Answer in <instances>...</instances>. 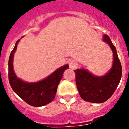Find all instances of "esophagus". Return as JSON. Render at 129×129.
<instances>
[{
  "label": "esophagus",
  "instance_id": "obj_1",
  "mask_svg": "<svg viewBox=\"0 0 129 129\" xmlns=\"http://www.w3.org/2000/svg\"><path fill=\"white\" fill-rule=\"evenodd\" d=\"M68 64H69V66H70V68L71 69H74L77 66V63L76 61L73 60V59H70L68 61Z\"/></svg>",
  "mask_w": 129,
  "mask_h": 129
}]
</instances>
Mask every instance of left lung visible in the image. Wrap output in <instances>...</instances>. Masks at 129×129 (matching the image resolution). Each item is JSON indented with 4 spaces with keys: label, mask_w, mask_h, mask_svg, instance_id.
Masks as SVG:
<instances>
[{
    "label": "left lung",
    "mask_w": 129,
    "mask_h": 129,
    "mask_svg": "<svg viewBox=\"0 0 129 129\" xmlns=\"http://www.w3.org/2000/svg\"><path fill=\"white\" fill-rule=\"evenodd\" d=\"M103 41L110 45L113 54V66L106 75L95 76L85 69L75 70V82L81 98L92 103H103L115 91L122 75V67L117 52L110 37L105 35Z\"/></svg>",
    "instance_id": "8db88e82"
}]
</instances>
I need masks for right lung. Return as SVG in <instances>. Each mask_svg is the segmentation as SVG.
<instances>
[{
	"mask_svg": "<svg viewBox=\"0 0 129 129\" xmlns=\"http://www.w3.org/2000/svg\"><path fill=\"white\" fill-rule=\"evenodd\" d=\"M19 39L16 43L8 60V79L12 88L26 103L32 106L41 107L54 99L63 73L69 68L68 64L56 70L46 79L36 83H26L17 77L13 69V58Z\"/></svg>",
	"mask_w": 129,
	"mask_h": 129,
	"instance_id": "1",
	"label": "right lung"
}]
</instances>
